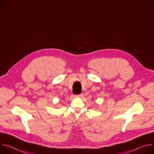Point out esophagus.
Segmentation results:
<instances>
[{
    "label": "esophagus",
    "instance_id": "34e87169",
    "mask_svg": "<svg viewBox=\"0 0 154 154\" xmlns=\"http://www.w3.org/2000/svg\"><path fill=\"white\" fill-rule=\"evenodd\" d=\"M77 97H83V94H80L77 95Z\"/></svg>",
    "mask_w": 154,
    "mask_h": 154
}]
</instances>
